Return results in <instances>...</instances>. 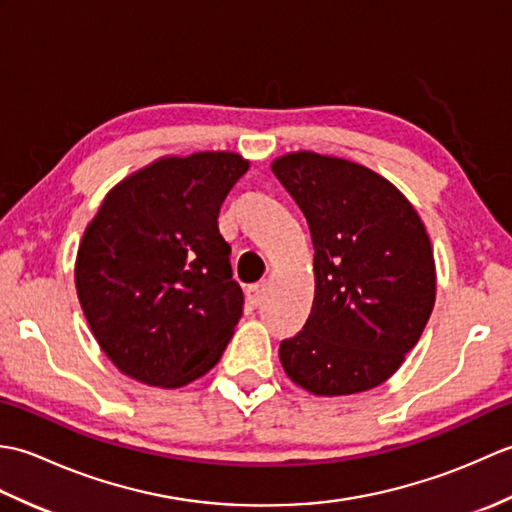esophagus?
Wrapping results in <instances>:
<instances>
[{"instance_id": "1", "label": "esophagus", "mask_w": 512, "mask_h": 512, "mask_svg": "<svg viewBox=\"0 0 512 512\" xmlns=\"http://www.w3.org/2000/svg\"><path fill=\"white\" fill-rule=\"evenodd\" d=\"M264 290H266V281H259V284H255V286H250V288H248V301H250V306L257 308L259 303H262V299H264Z\"/></svg>"}]
</instances>
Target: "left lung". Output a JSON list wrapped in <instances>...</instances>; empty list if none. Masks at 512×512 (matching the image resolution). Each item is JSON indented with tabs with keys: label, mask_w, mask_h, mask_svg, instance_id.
I'll list each match as a JSON object with an SVG mask.
<instances>
[{
	"label": "left lung",
	"mask_w": 512,
	"mask_h": 512,
	"mask_svg": "<svg viewBox=\"0 0 512 512\" xmlns=\"http://www.w3.org/2000/svg\"><path fill=\"white\" fill-rule=\"evenodd\" d=\"M273 173L306 215L314 301L303 330L279 345L286 374L317 396L378 387L413 350L436 301V266L416 209L356 162L314 151Z\"/></svg>",
	"instance_id": "1"
}]
</instances>
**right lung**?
Segmentation results:
<instances>
[{
	"label": "right lung",
	"instance_id": "right-lung-1",
	"mask_svg": "<svg viewBox=\"0 0 512 512\" xmlns=\"http://www.w3.org/2000/svg\"><path fill=\"white\" fill-rule=\"evenodd\" d=\"M246 171L231 151L162 158L107 193L85 228L76 295L123 374L180 387L220 361L244 292L217 215Z\"/></svg>",
	"mask_w": 512,
	"mask_h": 512
}]
</instances>
